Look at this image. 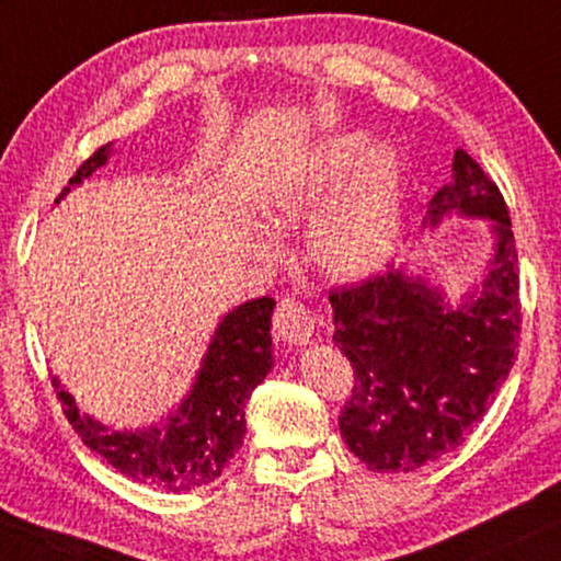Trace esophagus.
Wrapping results in <instances>:
<instances>
[{"mask_svg":"<svg viewBox=\"0 0 561 561\" xmlns=\"http://www.w3.org/2000/svg\"><path fill=\"white\" fill-rule=\"evenodd\" d=\"M274 330L287 345H307L314 337V312L295 299H282L274 312Z\"/></svg>","mask_w":561,"mask_h":561,"instance_id":"34e87169","label":"esophagus"}]
</instances>
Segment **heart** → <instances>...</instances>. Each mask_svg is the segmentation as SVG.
<instances>
[{
    "instance_id": "1",
    "label": "heart",
    "mask_w": 561,
    "mask_h": 561,
    "mask_svg": "<svg viewBox=\"0 0 561 561\" xmlns=\"http://www.w3.org/2000/svg\"><path fill=\"white\" fill-rule=\"evenodd\" d=\"M401 164L368 131H341L277 172L264 205L274 218L299 220L344 191L310 228L312 262L335 277H360L381 262L399 218Z\"/></svg>"
}]
</instances>
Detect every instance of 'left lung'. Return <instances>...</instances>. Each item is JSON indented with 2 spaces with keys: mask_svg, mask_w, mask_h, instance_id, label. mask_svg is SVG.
Returning <instances> with one entry per match:
<instances>
[{
  "mask_svg": "<svg viewBox=\"0 0 561 561\" xmlns=\"http://www.w3.org/2000/svg\"><path fill=\"white\" fill-rule=\"evenodd\" d=\"M449 216L483 218L493 233L483 279L457 305L442 284L404 266L330 291L333 341L356 378L337 424L351 453L374 472H412L455 449L514 368V231L501 191L465 149L455 152L453 183L430 201L422 228Z\"/></svg>",
  "mask_w": 561,
  "mask_h": 561,
  "instance_id": "left-lung-1",
  "label": "left lung"
}]
</instances>
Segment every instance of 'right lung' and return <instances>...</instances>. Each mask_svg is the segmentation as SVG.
<instances>
[{"instance_id": "right-lung-1", "label": "right lung", "mask_w": 561, "mask_h": 561, "mask_svg": "<svg viewBox=\"0 0 561 561\" xmlns=\"http://www.w3.org/2000/svg\"><path fill=\"white\" fill-rule=\"evenodd\" d=\"M108 154H112V141L99 147L76 170L68 187H62L60 198H66L70 187L91 178L101 164H106ZM272 312V297L249 299L226 312L210 337L191 391L160 424L112 430L96 416L81 412L66 386L53 378L62 412L83 445L104 457L122 476L172 493L208 485L243 445L247 435L243 407L274 366Z\"/></svg>"}]
</instances>
